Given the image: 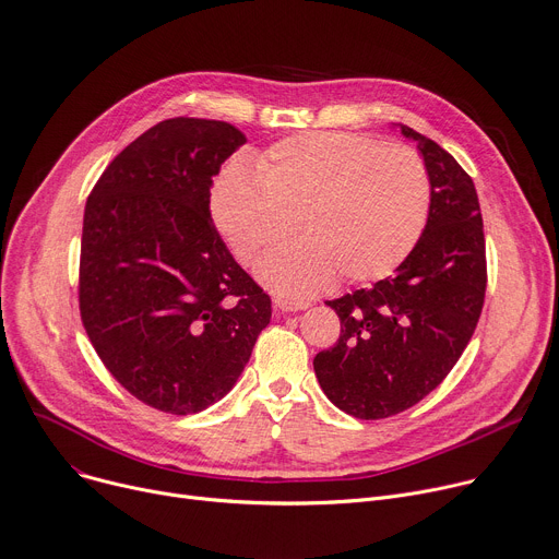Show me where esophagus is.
Wrapping results in <instances>:
<instances>
[{"instance_id": "obj_1", "label": "esophagus", "mask_w": 559, "mask_h": 559, "mask_svg": "<svg viewBox=\"0 0 559 559\" xmlns=\"http://www.w3.org/2000/svg\"><path fill=\"white\" fill-rule=\"evenodd\" d=\"M274 308H276L278 312H300V310H308L310 302H308V300L287 298V296H276V298H274Z\"/></svg>"}]
</instances>
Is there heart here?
<instances>
[{
	"instance_id": "b5f03b06",
	"label": "heart",
	"mask_w": 559,
	"mask_h": 559,
	"mask_svg": "<svg viewBox=\"0 0 559 559\" xmlns=\"http://www.w3.org/2000/svg\"><path fill=\"white\" fill-rule=\"evenodd\" d=\"M259 179L238 165L218 174L210 212L218 234L249 267L298 234L308 242L263 270L267 287L302 296L341 274L349 283L390 276L419 242L430 212V178L411 146L338 131H310L270 146Z\"/></svg>"
}]
</instances>
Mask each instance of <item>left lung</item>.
<instances>
[{"mask_svg":"<svg viewBox=\"0 0 559 559\" xmlns=\"http://www.w3.org/2000/svg\"><path fill=\"white\" fill-rule=\"evenodd\" d=\"M417 140L430 178L426 229L394 276L325 300L341 319L334 347L314 357L338 411L385 419L413 408L460 361L484 308L486 238L473 178L435 140Z\"/></svg>","mask_w":559,"mask_h":559,"instance_id":"8db88e82","label":"left lung"}]
</instances>
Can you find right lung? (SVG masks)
<instances>
[{
  "label": "right lung",
  "instance_id": "add662e5",
  "mask_svg": "<svg viewBox=\"0 0 559 559\" xmlns=\"http://www.w3.org/2000/svg\"><path fill=\"white\" fill-rule=\"evenodd\" d=\"M245 135L171 118L111 160L88 193L80 317L99 361L138 401L193 415L223 399L272 319V298L218 236L210 189Z\"/></svg>",
  "mask_w": 559,
  "mask_h": 559
}]
</instances>
